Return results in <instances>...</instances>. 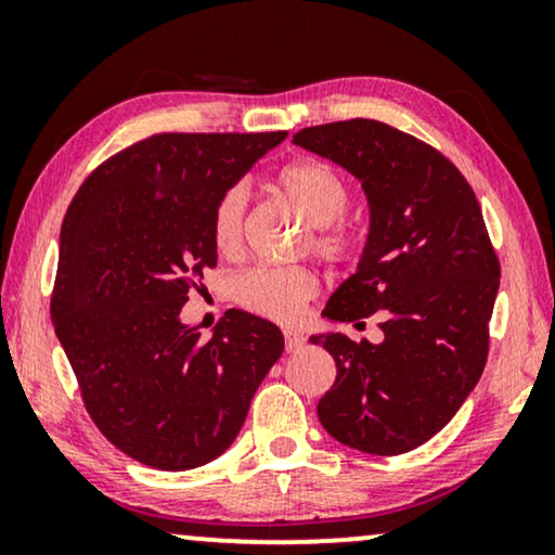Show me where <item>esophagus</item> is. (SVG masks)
Here are the masks:
<instances>
[{
	"mask_svg": "<svg viewBox=\"0 0 555 555\" xmlns=\"http://www.w3.org/2000/svg\"><path fill=\"white\" fill-rule=\"evenodd\" d=\"M302 346H306V338H302L300 333H295V331H285V351H287V353L300 351Z\"/></svg>",
	"mask_w": 555,
	"mask_h": 555,
	"instance_id": "obj_1",
	"label": "esophagus"
}]
</instances>
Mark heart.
<instances>
[{
	"label": "heart",
	"mask_w": 555,
	"mask_h": 555,
	"mask_svg": "<svg viewBox=\"0 0 555 555\" xmlns=\"http://www.w3.org/2000/svg\"><path fill=\"white\" fill-rule=\"evenodd\" d=\"M278 192L308 219L310 247L321 260L331 264H348L361 255L363 232L344 217L351 202L346 181L328 164L315 158H300L283 166L275 177ZM247 192L230 186L219 196L211 211V242L219 255H237L245 240ZM318 278L313 270L291 268H255L245 272L234 285V298L249 313L293 321L300 308L313 298Z\"/></svg>",
	"instance_id": "b5f03b06"
}]
</instances>
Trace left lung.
<instances>
[{
    "label": "left lung",
    "mask_w": 555,
    "mask_h": 555,
    "mask_svg": "<svg viewBox=\"0 0 555 555\" xmlns=\"http://www.w3.org/2000/svg\"><path fill=\"white\" fill-rule=\"evenodd\" d=\"M293 141L359 177L371 207L359 270L323 315L359 325L378 313L384 331L382 344L310 338L338 371L318 420L353 450L409 452L457 414L488 361L500 260L480 202L450 158L382 120L310 126Z\"/></svg>",
    "instance_id": "8db88e82"
}]
</instances>
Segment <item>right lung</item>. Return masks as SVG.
Masks as SVG:
<instances>
[{
	"label": "right lung",
	"mask_w": 555,
	"mask_h": 555,
	"mask_svg": "<svg viewBox=\"0 0 555 555\" xmlns=\"http://www.w3.org/2000/svg\"><path fill=\"white\" fill-rule=\"evenodd\" d=\"M285 135L154 133L105 158L67 207L52 325L90 420L141 465L219 457L283 353L257 315L227 310L202 340L179 313L217 264V199Z\"/></svg>",
	"instance_id": "obj_1"
}]
</instances>
